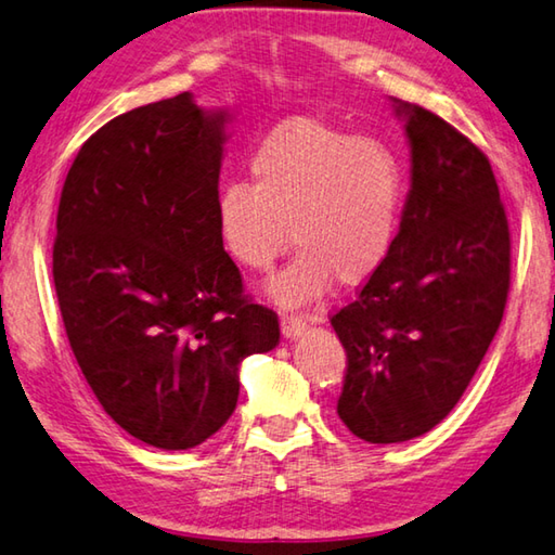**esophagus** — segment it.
Segmentation results:
<instances>
[{
	"label": "esophagus",
	"mask_w": 555,
	"mask_h": 555,
	"mask_svg": "<svg viewBox=\"0 0 555 555\" xmlns=\"http://www.w3.org/2000/svg\"><path fill=\"white\" fill-rule=\"evenodd\" d=\"M304 327H306V318L294 315V313L281 315V333H284V337H298L304 333Z\"/></svg>",
	"instance_id": "34e87169"
}]
</instances>
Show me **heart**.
I'll use <instances>...</instances> for the list:
<instances>
[{"label":"heart","instance_id":"heart-1","mask_svg":"<svg viewBox=\"0 0 555 555\" xmlns=\"http://www.w3.org/2000/svg\"><path fill=\"white\" fill-rule=\"evenodd\" d=\"M249 176L251 185L222 188L215 222L224 255L244 269H271L288 240L298 249L267 284L274 304H315L333 281L362 286L387 264L409 178L401 158L379 139L354 137L315 117H291L257 144Z\"/></svg>","mask_w":555,"mask_h":555}]
</instances>
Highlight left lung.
Returning <instances> with one entry per match:
<instances>
[{
  "mask_svg": "<svg viewBox=\"0 0 555 555\" xmlns=\"http://www.w3.org/2000/svg\"><path fill=\"white\" fill-rule=\"evenodd\" d=\"M411 191L391 257L331 325L347 352L337 416L367 443L428 434L502 323L512 242L492 166L434 112L393 100Z\"/></svg>",
  "mask_w": 555,
  "mask_h": 555,
  "instance_id": "8db88e82",
  "label": "left lung"
}]
</instances>
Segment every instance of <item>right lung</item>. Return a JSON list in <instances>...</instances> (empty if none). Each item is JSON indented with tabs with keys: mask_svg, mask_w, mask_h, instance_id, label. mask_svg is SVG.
Listing matches in <instances>:
<instances>
[{
	"mask_svg": "<svg viewBox=\"0 0 555 555\" xmlns=\"http://www.w3.org/2000/svg\"><path fill=\"white\" fill-rule=\"evenodd\" d=\"M228 119L181 92L107 121L75 156L55 218L75 360L107 416L164 450L218 434L240 362L279 345L276 313L244 296L218 237Z\"/></svg>",
	"mask_w": 555,
	"mask_h": 555,
	"instance_id": "obj_1",
	"label": "right lung"
}]
</instances>
